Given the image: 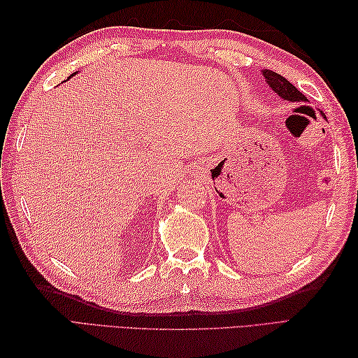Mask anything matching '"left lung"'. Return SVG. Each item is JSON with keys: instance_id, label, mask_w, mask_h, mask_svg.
<instances>
[{"instance_id": "obj_1", "label": "left lung", "mask_w": 358, "mask_h": 358, "mask_svg": "<svg viewBox=\"0 0 358 358\" xmlns=\"http://www.w3.org/2000/svg\"><path fill=\"white\" fill-rule=\"evenodd\" d=\"M263 75L266 78V83L275 90V92L283 98L286 101H295V103H301V101H306V96L303 95L299 89H296L294 85H291L285 77H281L277 72H272V71H263Z\"/></svg>"}]
</instances>
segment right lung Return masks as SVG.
<instances>
[{"instance_id":"right-lung-1","label":"right lung","mask_w":358,"mask_h":358,"mask_svg":"<svg viewBox=\"0 0 358 358\" xmlns=\"http://www.w3.org/2000/svg\"><path fill=\"white\" fill-rule=\"evenodd\" d=\"M72 75H75V73H72ZM72 75H71V77H72ZM71 77H69V78H71Z\"/></svg>"}]
</instances>
